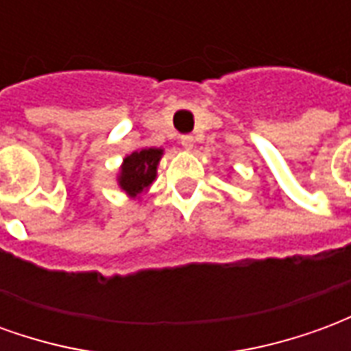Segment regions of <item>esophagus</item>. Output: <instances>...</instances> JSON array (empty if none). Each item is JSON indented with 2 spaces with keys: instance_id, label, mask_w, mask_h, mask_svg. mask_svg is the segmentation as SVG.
Here are the masks:
<instances>
[{
  "instance_id": "esophagus-1",
  "label": "esophagus",
  "mask_w": 351,
  "mask_h": 351,
  "mask_svg": "<svg viewBox=\"0 0 351 351\" xmlns=\"http://www.w3.org/2000/svg\"><path fill=\"white\" fill-rule=\"evenodd\" d=\"M180 145H182L184 150H191L193 148V137L191 135H184V137H180Z\"/></svg>"
}]
</instances>
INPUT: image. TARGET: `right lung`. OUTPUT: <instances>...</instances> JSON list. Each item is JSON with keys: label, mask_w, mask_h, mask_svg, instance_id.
I'll use <instances>...</instances> for the list:
<instances>
[{"label": "right lung", "mask_w": 351, "mask_h": 351, "mask_svg": "<svg viewBox=\"0 0 351 351\" xmlns=\"http://www.w3.org/2000/svg\"><path fill=\"white\" fill-rule=\"evenodd\" d=\"M161 158H163V148H148V146L128 154L118 167V175H116L118 188L130 199L138 201L156 180Z\"/></svg>", "instance_id": "right-lung-1"}]
</instances>
